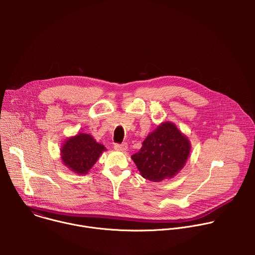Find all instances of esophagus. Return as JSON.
<instances>
[{"mask_svg":"<svg viewBox=\"0 0 255 255\" xmlns=\"http://www.w3.org/2000/svg\"><path fill=\"white\" fill-rule=\"evenodd\" d=\"M114 149L118 150V151H125L127 149V143H125V142L121 143V144L116 143V144H114Z\"/></svg>","mask_w":255,"mask_h":255,"instance_id":"1","label":"esophagus"}]
</instances>
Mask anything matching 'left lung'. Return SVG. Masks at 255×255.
<instances>
[{
  "label": "left lung",
  "instance_id": "1",
  "mask_svg": "<svg viewBox=\"0 0 255 255\" xmlns=\"http://www.w3.org/2000/svg\"><path fill=\"white\" fill-rule=\"evenodd\" d=\"M191 150L189 139L170 122L157 127L132 155L141 175L151 181L174 176L184 167Z\"/></svg>",
  "mask_w": 255,
  "mask_h": 255
}]
</instances>
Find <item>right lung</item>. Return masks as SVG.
I'll return each mask as SVG.
<instances>
[{
    "label": "right lung",
    "instance_id": "add662e5",
    "mask_svg": "<svg viewBox=\"0 0 255 255\" xmlns=\"http://www.w3.org/2000/svg\"><path fill=\"white\" fill-rule=\"evenodd\" d=\"M105 149L90 134L79 133L62 145L61 159L70 170L86 174Z\"/></svg>",
    "mask_w": 255,
    "mask_h": 255
}]
</instances>
